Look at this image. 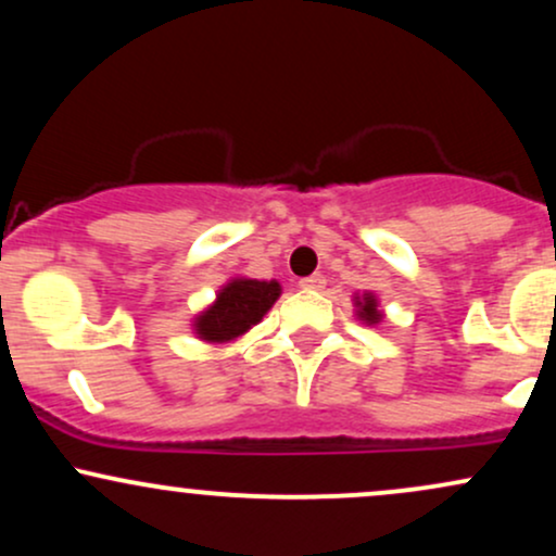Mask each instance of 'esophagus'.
I'll use <instances>...</instances> for the list:
<instances>
[{
    "label": "esophagus",
    "instance_id": "1",
    "mask_svg": "<svg viewBox=\"0 0 556 556\" xmlns=\"http://www.w3.org/2000/svg\"><path fill=\"white\" fill-rule=\"evenodd\" d=\"M300 287H303V290H324V287H327V279H324V274H311V277L300 279Z\"/></svg>",
    "mask_w": 556,
    "mask_h": 556
}]
</instances>
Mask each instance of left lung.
<instances>
[{"label":"left lung","instance_id":"obj_1","mask_svg":"<svg viewBox=\"0 0 556 556\" xmlns=\"http://www.w3.org/2000/svg\"><path fill=\"white\" fill-rule=\"evenodd\" d=\"M355 308H358L361 321H366L368 327H374V324L381 321L379 303H376V298L371 295V292H366V295H363V298H355Z\"/></svg>","mask_w":556,"mask_h":556}]
</instances>
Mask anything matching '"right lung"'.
Wrapping results in <instances>:
<instances>
[{
    "instance_id": "obj_1",
    "label": "right lung",
    "mask_w": 556,
    "mask_h": 556,
    "mask_svg": "<svg viewBox=\"0 0 556 556\" xmlns=\"http://www.w3.org/2000/svg\"><path fill=\"white\" fill-rule=\"evenodd\" d=\"M282 295L279 282H258V279H229L219 295L203 314H198L193 329L206 342H232L248 329L256 327L266 311Z\"/></svg>"
}]
</instances>
